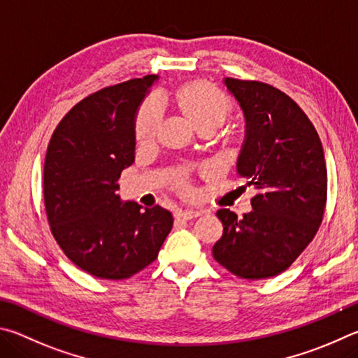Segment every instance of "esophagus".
<instances>
[{
    "instance_id": "esophagus-1",
    "label": "esophagus",
    "mask_w": 358,
    "mask_h": 358,
    "mask_svg": "<svg viewBox=\"0 0 358 358\" xmlns=\"http://www.w3.org/2000/svg\"><path fill=\"white\" fill-rule=\"evenodd\" d=\"M196 217H199V212H198V210L187 209V210H179V212H176V218H178V220H184V222H187V220H192V218H196Z\"/></svg>"
}]
</instances>
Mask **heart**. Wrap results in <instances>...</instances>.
Listing matches in <instances>:
<instances>
[{
    "instance_id": "heart-1",
    "label": "heart",
    "mask_w": 358,
    "mask_h": 358,
    "mask_svg": "<svg viewBox=\"0 0 358 358\" xmlns=\"http://www.w3.org/2000/svg\"><path fill=\"white\" fill-rule=\"evenodd\" d=\"M176 106L190 117L199 129L208 124L222 125L233 111V102L217 87L208 83H187L173 92ZM163 117V103L159 96H150L143 102L135 117V136L138 141L154 138Z\"/></svg>"
}]
</instances>
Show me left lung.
Segmentation results:
<instances>
[{
    "label": "left lung",
    "instance_id": "1",
    "mask_svg": "<svg viewBox=\"0 0 358 358\" xmlns=\"http://www.w3.org/2000/svg\"><path fill=\"white\" fill-rule=\"evenodd\" d=\"M224 85L247 124L237 174L258 193L242 218L217 210L223 236L212 255L236 277L264 280L286 271L321 227L327 201L324 149L315 125L285 92L262 81L224 78Z\"/></svg>",
    "mask_w": 358,
    "mask_h": 358
}]
</instances>
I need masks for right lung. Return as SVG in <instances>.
Here are the masks:
<instances>
[{"mask_svg": "<svg viewBox=\"0 0 358 358\" xmlns=\"http://www.w3.org/2000/svg\"><path fill=\"white\" fill-rule=\"evenodd\" d=\"M157 75L103 87L56 125L43 165V201L55 241L81 271L124 280L154 262L171 212L117 195L135 160V116Z\"/></svg>", "mask_w": 358, "mask_h": 358, "instance_id": "1", "label": "right lung"}]
</instances>
